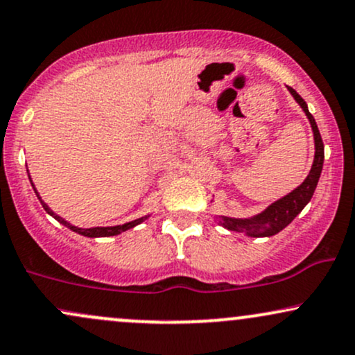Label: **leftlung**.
I'll return each mask as SVG.
<instances>
[{
	"label": "left lung",
	"mask_w": 355,
	"mask_h": 355,
	"mask_svg": "<svg viewBox=\"0 0 355 355\" xmlns=\"http://www.w3.org/2000/svg\"><path fill=\"white\" fill-rule=\"evenodd\" d=\"M287 88L288 92H291V95L295 98L297 103L300 105V108L304 110V113L307 115L312 126L315 155H313V164L311 172H309L307 178H305L295 190H292L291 193L279 198V200L272 203V205H268L266 210L254 215V217L232 218L218 215V223L223 229L232 232H242V234L248 235V237H272V235L284 230L285 227L304 210V207L311 202L313 191H315V187L317 183H319L322 173V165H324V144H322L320 132L319 128H317V123L315 120H313V116L311 115V112H309L307 103H305L302 96H300L294 88Z\"/></svg>",
	"instance_id": "left-lung-1"
}]
</instances>
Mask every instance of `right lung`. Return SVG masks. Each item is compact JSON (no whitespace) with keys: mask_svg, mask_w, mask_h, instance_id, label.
Returning a JSON list of instances; mask_svg holds the SVG:
<instances>
[{"mask_svg":"<svg viewBox=\"0 0 355 355\" xmlns=\"http://www.w3.org/2000/svg\"><path fill=\"white\" fill-rule=\"evenodd\" d=\"M30 182H31V180H30ZM31 185H33V183H31ZM33 189H35V185H33ZM35 191H36V190H35ZM36 195H38V191H36ZM38 198H40V202H42L43 209L46 210L48 214H50L53 218L58 220L60 223H63L64 227H68V229H70V230L76 232V234L85 235V237H89V239H96V237H112V235H118V234H121V232L133 229V227H137L138 223H141V222H144V220H146V218L150 217V215H145V217H141V218L132 220V222H126V223H123V225H115V227H92V229H80V227L71 225L70 222H67V220L61 218L60 215H56L55 211H53V210L50 209V207H48L46 203H44V202L42 200V197H40V195H38Z\"/></svg>","mask_w":355,"mask_h":355,"instance_id":"right-lung-1","label":"right lung"}]
</instances>
